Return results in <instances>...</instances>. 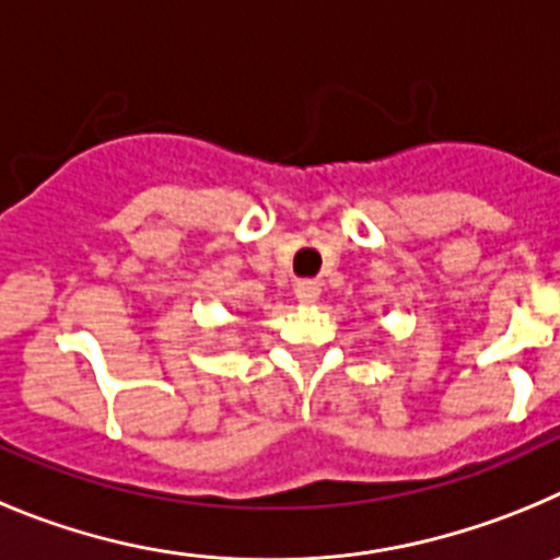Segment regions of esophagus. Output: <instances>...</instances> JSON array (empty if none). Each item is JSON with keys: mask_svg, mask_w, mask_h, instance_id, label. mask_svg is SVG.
I'll return each instance as SVG.
<instances>
[{"mask_svg": "<svg viewBox=\"0 0 560 560\" xmlns=\"http://www.w3.org/2000/svg\"><path fill=\"white\" fill-rule=\"evenodd\" d=\"M295 299L301 304H315L320 299V281L317 279H299L295 281Z\"/></svg>", "mask_w": 560, "mask_h": 560, "instance_id": "esophagus-1", "label": "esophagus"}]
</instances>
